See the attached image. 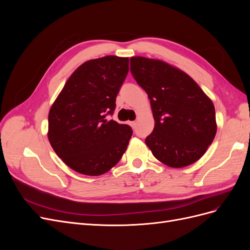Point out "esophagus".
<instances>
[{"label":"esophagus","instance_id":"34e87169","mask_svg":"<svg viewBox=\"0 0 250 250\" xmlns=\"http://www.w3.org/2000/svg\"><path fill=\"white\" fill-rule=\"evenodd\" d=\"M129 125H130L132 128H134L135 126H137V122H135V121H132V122H129Z\"/></svg>","mask_w":250,"mask_h":250}]
</instances>
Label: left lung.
<instances>
[{
	"label": "left lung",
	"instance_id": "obj_1",
	"mask_svg": "<svg viewBox=\"0 0 250 250\" xmlns=\"http://www.w3.org/2000/svg\"><path fill=\"white\" fill-rule=\"evenodd\" d=\"M130 71L147 93L154 129L146 145L172 168L197 162L217 132L214 104L187 73L160 59L133 56Z\"/></svg>",
	"mask_w": 250,
	"mask_h": 250
}]
</instances>
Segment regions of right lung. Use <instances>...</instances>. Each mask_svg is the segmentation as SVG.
<instances>
[{
	"instance_id": "add662e5",
	"label": "right lung",
	"mask_w": 250,
	"mask_h": 250,
	"mask_svg": "<svg viewBox=\"0 0 250 250\" xmlns=\"http://www.w3.org/2000/svg\"><path fill=\"white\" fill-rule=\"evenodd\" d=\"M129 70V58L87 60L67 79L49 111L48 139L62 162L80 174L98 176L119 163L131 128L107 120Z\"/></svg>"
}]
</instances>
